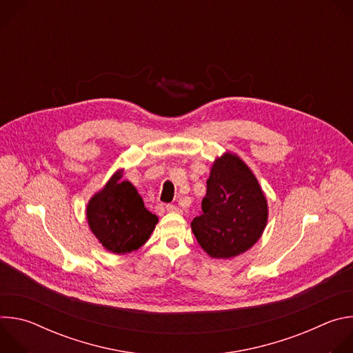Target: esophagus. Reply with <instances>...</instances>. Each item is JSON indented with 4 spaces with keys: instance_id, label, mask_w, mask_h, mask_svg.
<instances>
[{
    "instance_id": "34e87169",
    "label": "esophagus",
    "mask_w": 353,
    "mask_h": 353,
    "mask_svg": "<svg viewBox=\"0 0 353 353\" xmlns=\"http://www.w3.org/2000/svg\"><path fill=\"white\" fill-rule=\"evenodd\" d=\"M166 211H168V212H180V210H179L176 205H172V204L166 205Z\"/></svg>"
}]
</instances>
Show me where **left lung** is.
<instances>
[{"label": "left lung", "instance_id": "8db88e82", "mask_svg": "<svg viewBox=\"0 0 353 353\" xmlns=\"http://www.w3.org/2000/svg\"><path fill=\"white\" fill-rule=\"evenodd\" d=\"M201 208L191 229L212 259L229 260L245 253L260 240L268 222V201L256 174L229 150L211 166Z\"/></svg>", "mask_w": 353, "mask_h": 353}]
</instances>
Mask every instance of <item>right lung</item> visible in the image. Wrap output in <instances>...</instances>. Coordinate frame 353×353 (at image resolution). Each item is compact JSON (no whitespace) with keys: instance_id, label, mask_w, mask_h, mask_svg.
<instances>
[{"instance_id":"add662e5","label":"right lung","mask_w":353,"mask_h":353,"mask_svg":"<svg viewBox=\"0 0 353 353\" xmlns=\"http://www.w3.org/2000/svg\"><path fill=\"white\" fill-rule=\"evenodd\" d=\"M119 169L94 192L86 205L90 232L113 254H128L143 245L155 230L158 216L149 212L137 188Z\"/></svg>"}]
</instances>
